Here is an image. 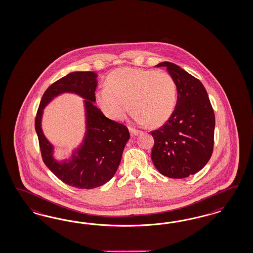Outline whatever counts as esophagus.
<instances>
[{
	"mask_svg": "<svg viewBox=\"0 0 253 253\" xmlns=\"http://www.w3.org/2000/svg\"><path fill=\"white\" fill-rule=\"evenodd\" d=\"M130 132L131 134V136H136L139 134L140 130H136V129H133V128H130Z\"/></svg>",
	"mask_w": 253,
	"mask_h": 253,
	"instance_id": "1",
	"label": "esophagus"
}]
</instances>
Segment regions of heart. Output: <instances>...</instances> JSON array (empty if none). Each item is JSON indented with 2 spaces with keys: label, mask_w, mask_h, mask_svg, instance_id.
<instances>
[{
  "label": "heart",
  "mask_w": 253,
  "mask_h": 253,
  "mask_svg": "<svg viewBox=\"0 0 253 253\" xmlns=\"http://www.w3.org/2000/svg\"><path fill=\"white\" fill-rule=\"evenodd\" d=\"M95 97L111 120L123 121L131 108L136 123L160 127L174 111L176 84L166 71L123 68L109 74L107 87L99 89Z\"/></svg>",
  "instance_id": "b5f03b06"
}]
</instances>
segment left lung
<instances>
[{"label":"left lung","instance_id":"1","mask_svg":"<svg viewBox=\"0 0 253 253\" xmlns=\"http://www.w3.org/2000/svg\"><path fill=\"white\" fill-rule=\"evenodd\" d=\"M166 67L176 84V107L154 138L151 159L161 174L181 179L197 173L210 161L214 144L215 116L205 87L170 62Z\"/></svg>","mask_w":253,"mask_h":253}]
</instances>
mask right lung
I'll return each instance as SVG.
<instances>
[{
	"label": "right lung",
	"instance_id": "obj_1",
	"mask_svg": "<svg viewBox=\"0 0 253 253\" xmlns=\"http://www.w3.org/2000/svg\"><path fill=\"white\" fill-rule=\"evenodd\" d=\"M96 73L78 71L69 73L50 85L39 106L35 130L42 161L63 183L80 189H92L107 183L118 169L123 149L130 139L128 128L107 119L95 107ZM63 92H74L85 98L86 133L84 142L72 160L58 163L52 157L53 148L45 139L40 126L43 108Z\"/></svg>",
	"mask_w": 253,
	"mask_h": 253
}]
</instances>
